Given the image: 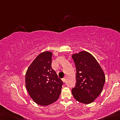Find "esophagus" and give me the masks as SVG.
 <instances>
[{"label": "esophagus", "instance_id": "obj_1", "mask_svg": "<svg viewBox=\"0 0 120 120\" xmlns=\"http://www.w3.org/2000/svg\"><path fill=\"white\" fill-rule=\"evenodd\" d=\"M62 81H63V82L64 83L65 82V78H63V79H62Z\"/></svg>", "mask_w": 120, "mask_h": 120}]
</instances>
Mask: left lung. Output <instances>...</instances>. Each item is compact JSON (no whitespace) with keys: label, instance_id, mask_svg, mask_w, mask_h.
<instances>
[{"label":"left lung","instance_id":"obj_1","mask_svg":"<svg viewBox=\"0 0 120 120\" xmlns=\"http://www.w3.org/2000/svg\"><path fill=\"white\" fill-rule=\"evenodd\" d=\"M72 58L76 69V83L72 94L77 101L90 104L101 93L105 81L104 72L96 59L87 52L73 54Z\"/></svg>","mask_w":120,"mask_h":120}]
</instances>
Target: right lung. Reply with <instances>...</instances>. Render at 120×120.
Wrapping results in <instances>:
<instances>
[{
    "label": "right lung",
    "mask_w": 120,
    "mask_h": 120,
    "mask_svg": "<svg viewBox=\"0 0 120 120\" xmlns=\"http://www.w3.org/2000/svg\"><path fill=\"white\" fill-rule=\"evenodd\" d=\"M52 52H44L37 56L27 70L25 82L34 101L42 106L58 99L63 82L52 68Z\"/></svg>",
    "instance_id": "right-lung-1"
}]
</instances>
